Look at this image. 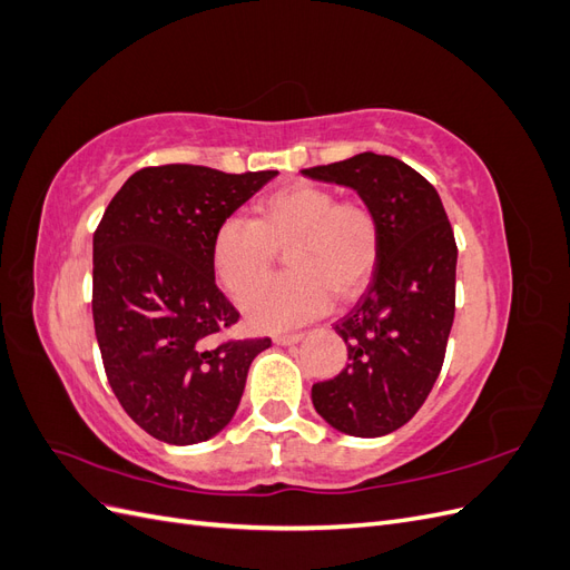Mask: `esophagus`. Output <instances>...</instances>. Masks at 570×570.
I'll use <instances>...</instances> for the list:
<instances>
[{
	"mask_svg": "<svg viewBox=\"0 0 570 570\" xmlns=\"http://www.w3.org/2000/svg\"><path fill=\"white\" fill-rule=\"evenodd\" d=\"M275 344H283V347H287V344H297L304 340V333H278L273 337Z\"/></svg>",
	"mask_w": 570,
	"mask_h": 570,
	"instance_id": "1",
	"label": "esophagus"
}]
</instances>
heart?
<instances>
[{
  "instance_id": "obj_1",
  "label": "heart",
  "mask_w": 570,
  "mask_h": 570,
  "mask_svg": "<svg viewBox=\"0 0 570 570\" xmlns=\"http://www.w3.org/2000/svg\"><path fill=\"white\" fill-rule=\"evenodd\" d=\"M285 250L291 273L255 291ZM383 228L364 199H337L331 187L297 183L258 199L254 220L230 216L212 245L216 278L233 299H243L258 331L321 316L333 302L358 297L381 262Z\"/></svg>"
}]
</instances>
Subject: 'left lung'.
Returning <instances> with one entry per match:
<instances>
[{"label":"left lung","instance_id":"obj_1","mask_svg":"<svg viewBox=\"0 0 570 570\" xmlns=\"http://www.w3.org/2000/svg\"><path fill=\"white\" fill-rule=\"evenodd\" d=\"M302 174L354 187L381 218V262L335 323L347 366L312 387L316 411L340 433L381 438L413 419L442 371L456 302L452 223L438 189L385 154L364 151Z\"/></svg>","mask_w":570,"mask_h":570}]
</instances>
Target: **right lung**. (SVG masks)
<instances>
[{
	"label": "right lung",
	"mask_w": 570,
	"mask_h": 570,
	"mask_svg": "<svg viewBox=\"0 0 570 570\" xmlns=\"http://www.w3.org/2000/svg\"><path fill=\"white\" fill-rule=\"evenodd\" d=\"M278 170L166 164L132 174L92 239V318L109 385L145 433L214 438L271 337H226L239 312L216 285L218 226Z\"/></svg>",
	"instance_id": "obj_1"
}]
</instances>
